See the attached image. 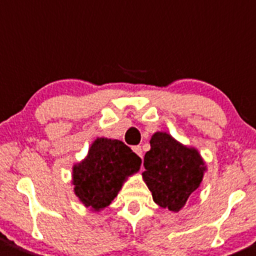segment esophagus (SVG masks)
Returning a JSON list of instances; mask_svg holds the SVG:
<instances>
[{
    "label": "esophagus",
    "instance_id": "esophagus-1",
    "mask_svg": "<svg viewBox=\"0 0 256 256\" xmlns=\"http://www.w3.org/2000/svg\"><path fill=\"white\" fill-rule=\"evenodd\" d=\"M132 150H134V152H135V154H138L140 158H142V146H134Z\"/></svg>",
    "mask_w": 256,
    "mask_h": 256
}]
</instances>
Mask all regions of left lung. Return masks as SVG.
Wrapping results in <instances>:
<instances>
[{
  "mask_svg": "<svg viewBox=\"0 0 256 256\" xmlns=\"http://www.w3.org/2000/svg\"><path fill=\"white\" fill-rule=\"evenodd\" d=\"M142 179L162 208L178 212L200 187L207 166L196 148L183 145L164 131H156L144 156Z\"/></svg>",
  "mask_w": 256,
  "mask_h": 256,
  "instance_id": "left-lung-1",
  "label": "left lung"
}]
</instances>
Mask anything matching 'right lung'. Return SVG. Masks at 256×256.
Returning a JSON list of instances; mask_svg holds the SVG:
<instances>
[{
	"mask_svg": "<svg viewBox=\"0 0 256 256\" xmlns=\"http://www.w3.org/2000/svg\"><path fill=\"white\" fill-rule=\"evenodd\" d=\"M142 159L122 142L97 138L87 156L73 166L74 193L87 208L100 212L111 204L126 179L138 173Z\"/></svg>",
	"mask_w": 256,
	"mask_h": 256,
	"instance_id": "right-lung-1",
	"label": "right lung"
}]
</instances>
